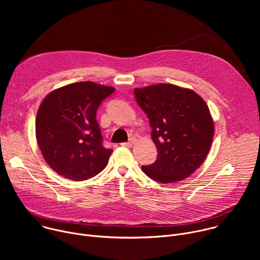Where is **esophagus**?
I'll list each match as a JSON object with an SVG mask.
<instances>
[{"label": "esophagus", "instance_id": "34e87169", "mask_svg": "<svg viewBox=\"0 0 260 260\" xmlns=\"http://www.w3.org/2000/svg\"><path fill=\"white\" fill-rule=\"evenodd\" d=\"M135 141H136V140H135V139H134V138H132V139H131V140H129V141H128V142H125V143H122V144H121V145H122V146H125V147H132V146H133V145H134V143H135Z\"/></svg>", "mask_w": 260, "mask_h": 260}]
</instances>
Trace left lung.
Listing matches in <instances>:
<instances>
[{
    "instance_id": "1",
    "label": "left lung",
    "mask_w": 260,
    "mask_h": 260,
    "mask_svg": "<svg viewBox=\"0 0 260 260\" xmlns=\"http://www.w3.org/2000/svg\"><path fill=\"white\" fill-rule=\"evenodd\" d=\"M149 119L157 158L142 171L154 181L175 183L188 178L206 159L214 122L206 102L193 90L173 84L134 89Z\"/></svg>"
}]
</instances>
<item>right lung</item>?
Segmentation results:
<instances>
[{
  "mask_svg": "<svg viewBox=\"0 0 260 260\" xmlns=\"http://www.w3.org/2000/svg\"><path fill=\"white\" fill-rule=\"evenodd\" d=\"M115 88L91 81L51 91L36 117V137L44 159L58 175L83 181L102 172L113 149L103 146L96 110Z\"/></svg>",
  "mask_w": 260,
  "mask_h": 260,
  "instance_id": "obj_1",
  "label": "right lung"
}]
</instances>
